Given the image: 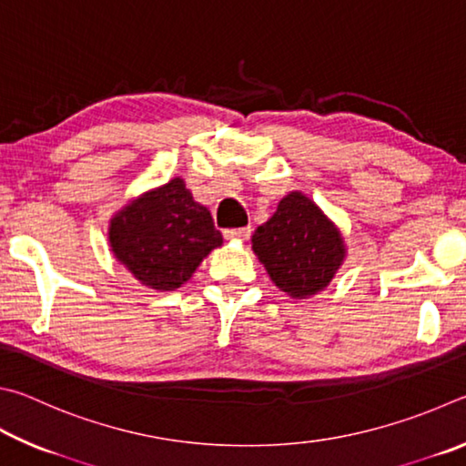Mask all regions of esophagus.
<instances>
[{
    "label": "esophagus",
    "mask_w": 466,
    "mask_h": 466,
    "mask_svg": "<svg viewBox=\"0 0 466 466\" xmlns=\"http://www.w3.org/2000/svg\"><path fill=\"white\" fill-rule=\"evenodd\" d=\"M249 235H251V228H249V227L227 228V231H225V238L231 239V241H248Z\"/></svg>",
    "instance_id": "obj_1"
}]
</instances>
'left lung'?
Masks as SVG:
<instances>
[{
    "instance_id": "8db88e82",
    "label": "left lung",
    "mask_w": 466,
    "mask_h": 466,
    "mask_svg": "<svg viewBox=\"0 0 466 466\" xmlns=\"http://www.w3.org/2000/svg\"><path fill=\"white\" fill-rule=\"evenodd\" d=\"M251 249L270 280L292 299L329 287L348 256L339 227L303 192H289L251 235Z\"/></svg>"
}]
</instances>
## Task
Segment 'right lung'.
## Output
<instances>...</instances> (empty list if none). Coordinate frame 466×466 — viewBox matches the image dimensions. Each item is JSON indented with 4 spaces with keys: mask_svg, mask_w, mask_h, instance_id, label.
I'll return each mask as SVG.
<instances>
[{
    "mask_svg": "<svg viewBox=\"0 0 466 466\" xmlns=\"http://www.w3.org/2000/svg\"><path fill=\"white\" fill-rule=\"evenodd\" d=\"M110 251L145 289L176 290L192 279L212 249L223 246L207 207L184 177L143 192L116 210L108 225Z\"/></svg>",
    "mask_w": 466,
    "mask_h": 466,
    "instance_id": "1",
    "label": "right lung"
}]
</instances>
